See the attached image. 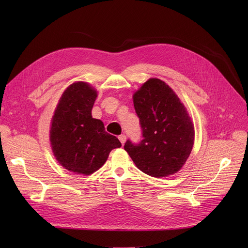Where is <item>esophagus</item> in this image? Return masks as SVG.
Wrapping results in <instances>:
<instances>
[{
	"instance_id": "34e87169",
	"label": "esophagus",
	"mask_w": 248,
	"mask_h": 248,
	"mask_svg": "<svg viewBox=\"0 0 248 248\" xmlns=\"http://www.w3.org/2000/svg\"><path fill=\"white\" fill-rule=\"evenodd\" d=\"M119 139H120V141H121V143L124 145V142H125V140H126V136H125L124 134H122V135L119 136Z\"/></svg>"
}]
</instances>
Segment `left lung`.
Segmentation results:
<instances>
[{
	"mask_svg": "<svg viewBox=\"0 0 248 248\" xmlns=\"http://www.w3.org/2000/svg\"><path fill=\"white\" fill-rule=\"evenodd\" d=\"M143 139L127 140L124 150L135 166L153 178L179 171L194 143V126L185 105L173 90L158 78H150L133 94Z\"/></svg>",
	"mask_w": 248,
	"mask_h": 248,
	"instance_id": "1",
	"label": "left lung"
}]
</instances>
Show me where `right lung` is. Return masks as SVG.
Listing matches in <instances>:
<instances>
[{
    "instance_id": "add662e5",
    "label": "right lung",
    "mask_w": 248,
    "mask_h": 248,
    "mask_svg": "<svg viewBox=\"0 0 248 248\" xmlns=\"http://www.w3.org/2000/svg\"><path fill=\"white\" fill-rule=\"evenodd\" d=\"M97 91L86 82L69 85L55 110L50 129L54 156L67 170L90 174L107 161L110 152L120 148V140L105 130L102 121L91 111Z\"/></svg>"
}]
</instances>
